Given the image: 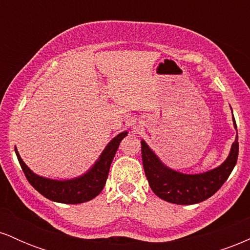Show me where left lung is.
<instances>
[{"mask_svg": "<svg viewBox=\"0 0 250 250\" xmlns=\"http://www.w3.org/2000/svg\"><path fill=\"white\" fill-rule=\"evenodd\" d=\"M233 122L236 129L234 116ZM141 153L146 176L154 194L167 202L187 206L209 199L222 187L237 162L239 142L236 135L225 162L201 174H183L167 167L145 140H141Z\"/></svg>", "mask_w": 250, "mask_h": 250, "instance_id": "left-lung-1", "label": "left lung"}]
</instances>
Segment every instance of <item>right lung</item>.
Here are the masks:
<instances>
[{
  "instance_id": "obj_1",
  "label": "right lung",
  "mask_w": 250,
  "mask_h": 250,
  "mask_svg": "<svg viewBox=\"0 0 250 250\" xmlns=\"http://www.w3.org/2000/svg\"><path fill=\"white\" fill-rule=\"evenodd\" d=\"M127 135L128 131H122V133L116 135L105 146L100 157L89 170L82 174L81 176L69 180H53L40 176L25 165L16 148L15 153L25 177L40 194L47 197L48 200L55 201V202L77 205V203H83L93 200L94 197H96L101 193L105 185V181L108 179L109 169H110V165L113 162L114 156H115L120 142Z\"/></svg>"
}]
</instances>
